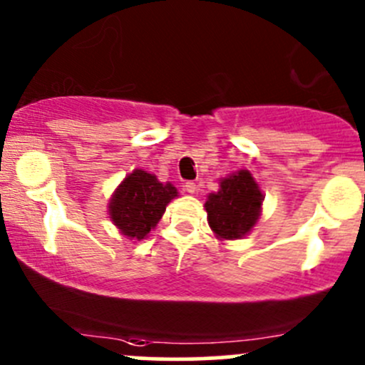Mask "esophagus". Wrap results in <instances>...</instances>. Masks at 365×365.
<instances>
[{"label": "esophagus", "instance_id": "obj_1", "mask_svg": "<svg viewBox=\"0 0 365 365\" xmlns=\"http://www.w3.org/2000/svg\"><path fill=\"white\" fill-rule=\"evenodd\" d=\"M185 190L189 194H196L197 192V185L194 182H187L185 183Z\"/></svg>", "mask_w": 365, "mask_h": 365}]
</instances>
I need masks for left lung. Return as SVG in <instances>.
I'll return each instance as SVG.
<instances>
[{"instance_id": "1", "label": "left lung", "mask_w": 365, "mask_h": 365, "mask_svg": "<svg viewBox=\"0 0 365 365\" xmlns=\"http://www.w3.org/2000/svg\"><path fill=\"white\" fill-rule=\"evenodd\" d=\"M263 194L251 173L242 169L220 182V190L210 194L205 203L208 224L217 237L233 240L252 230L259 217Z\"/></svg>"}]
</instances>
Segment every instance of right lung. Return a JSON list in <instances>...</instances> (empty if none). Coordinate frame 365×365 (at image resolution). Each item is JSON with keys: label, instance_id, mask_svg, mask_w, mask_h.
Wrapping results in <instances>:
<instances>
[{"label": "right lung", "instance_id": "1", "mask_svg": "<svg viewBox=\"0 0 365 365\" xmlns=\"http://www.w3.org/2000/svg\"><path fill=\"white\" fill-rule=\"evenodd\" d=\"M178 196L171 183H160L157 176L135 169L114 192L109 213L113 222L128 238H145L164 215L165 205Z\"/></svg>", "mask_w": 365, "mask_h": 365}]
</instances>
